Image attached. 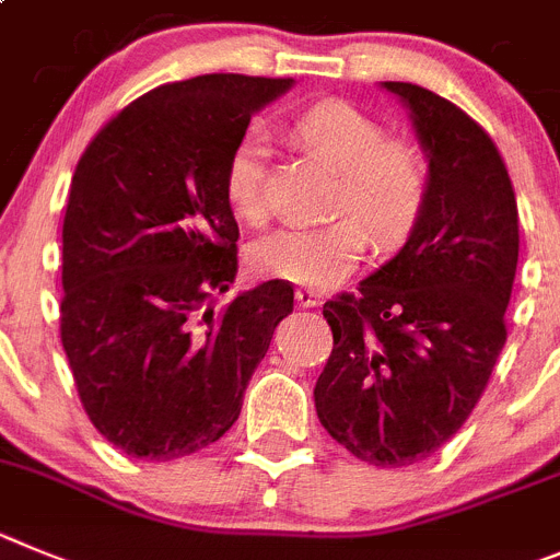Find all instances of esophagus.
<instances>
[{"label": "esophagus", "instance_id": "esophagus-1", "mask_svg": "<svg viewBox=\"0 0 560 560\" xmlns=\"http://www.w3.org/2000/svg\"><path fill=\"white\" fill-rule=\"evenodd\" d=\"M295 301H299L301 306H317L320 304V292L312 290V287H299V290H295Z\"/></svg>", "mask_w": 560, "mask_h": 560}]
</instances>
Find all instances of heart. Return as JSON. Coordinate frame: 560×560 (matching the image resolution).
Returning a JSON list of instances; mask_svg holds the SVG:
<instances>
[{
    "instance_id": "obj_1",
    "label": "heart",
    "mask_w": 560,
    "mask_h": 560,
    "mask_svg": "<svg viewBox=\"0 0 560 560\" xmlns=\"http://www.w3.org/2000/svg\"><path fill=\"white\" fill-rule=\"evenodd\" d=\"M292 139L337 170L331 211L349 214L326 225H290L261 236L250 248L259 276L329 287L351 273L365 250V228L380 248L405 243L430 200V161L407 139H387L380 119L342 100L301 110ZM268 144L259 133L243 136L225 164V200L236 218L261 223Z\"/></svg>"
}]
</instances>
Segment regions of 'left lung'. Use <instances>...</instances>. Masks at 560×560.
Here are the masks:
<instances>
[{"label":"left lung","mask_w":560,"mask_h":560,"mask_svg":"<svg viewBox=\"0 0 560 560\" xmlns=\"http://www.w3.org/2000/svg\"><path fill=\"white\" fill-rule=\"evenodd\" d=\"M410 108L430 161V200L405 248L326 301L335 349L315 410L360 460L401 468L438 452L486 390L508 340L518 209L491 136L450 100L382 83Z\"/></svg>","instance_id":"8db88e82"}]
</instances>
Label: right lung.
<instances>
[{
	"mask_svg": "<svg viewBox=\"0 0 560 560\" xmlns=\"http://www.w3.org/2000/svg\"><path fill=\"white\" fill-rule=\"evenodd\" d=\"M292 78L200 74L122 108L80 155L63 218L60 342L100 435L175 460L231 430L292 287L265 281L225 310L236 276L225 164Z\"/></svg>",
	"mask_w": 560,
	"mask_h": 560,
	"instance_id": "obj_1",
	"label": "right lung"
}]
</instances>
